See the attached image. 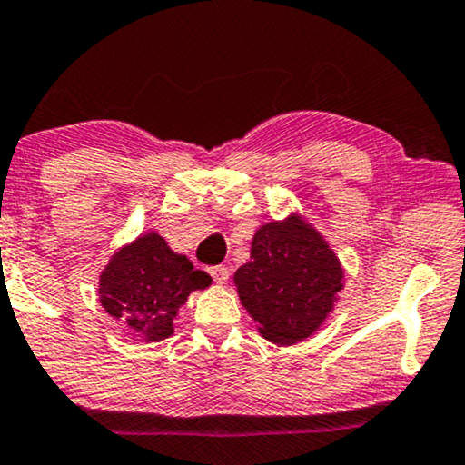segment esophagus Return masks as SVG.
<instances>
[{
    "label": "esophagus",
    "instance_id": "esophagus-1",
    "mask_svg": "<svg viewBox=\"0 0 465 465\" xmlns=\"http://www.w3.org/2000/svg\"><path fill=\"white\" fill-rule=\"evenodd\" d=\"M209 273L214 280V283H219V286H223V283H227V280H230V272H227V267H223V265L211 267Z\"/></svg>",
    "mask_w": 465,
    "mask_h": 465
}]
</instances>
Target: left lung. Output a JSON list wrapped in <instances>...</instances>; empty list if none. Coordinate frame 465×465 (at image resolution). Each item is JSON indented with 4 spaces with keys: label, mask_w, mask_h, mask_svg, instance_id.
Wrapping results in <instances>:
<instances>
[{
    "label": "left lung",
    "mask_w": 465,
    "mask_h": 465,
    "mask_svg": "<svg viewBox=\"0 0 465 465\" xmlns=\"http://www.w3.org/2000/svg\"><path fill=\"white\" fill-rule=\"evenodd\" d=\"M242 307L265 341L292 346L313 336L344 288L334 248L301 213L262 223L252 235L251 261L233 275Z\"/></svg>",
    "instance_id": "left-lung-1"
}]
</instances>
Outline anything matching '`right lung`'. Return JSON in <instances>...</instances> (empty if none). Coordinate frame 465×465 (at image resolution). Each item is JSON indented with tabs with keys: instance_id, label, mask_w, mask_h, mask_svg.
Segmentation results:
<instances>
[{
	"instance_id": "1",
	"label": "right lung",
	"mask_w": 465,
	"mask_h": 465,
	"mask_svg": "<svg viewBox=\"0 0 465 465\" xmlns=\"http://www.w3.org/2000/svg\"><path fill=\"white\" fill-rule=\"evenodd\" d=\"M211 283V275L171 251L161 233L148 232L110 256L100 272L98 299L110 317L148 344L173 336L188 296Z\"/></svg>"
}]
</instances>
